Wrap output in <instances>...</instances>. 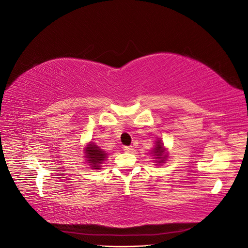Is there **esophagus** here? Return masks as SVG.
Segmentation results:
<instances>
[{
	"label": "esophagus",
	"mask_w": 248,
	"mask_h": 248,
	"mask_svg": "<svg viewBox=\"0 0 248 248\" xmlns=\"http://www.w3.org/2000/svg\"><path fill=\"white\" fill-rule=\"evenodd\" d=\"M124 151L130 153V152L133 151V147H132V146H125V147H124Z\"/></svg>",
	"instance_id": "1"
}]
</instances>
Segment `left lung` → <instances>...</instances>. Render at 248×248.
<instances>
[{"instance_id":"obj_1","label":"left lung","mask_w":248,"mask_h":248,"mask_svg":"<svg viewBox=\"0 0 248 248\" xmlns=\"http://www.w3.org/2000/svg\"><path fill=\"white\" fill-rule=\"evenodd\" d=\"M150 155L153 157L156 166H161L162 163H166L169 158V151L163 145L162 140L159 138L154 142V147L150 151Z\"/></svg>"}]
</instances>
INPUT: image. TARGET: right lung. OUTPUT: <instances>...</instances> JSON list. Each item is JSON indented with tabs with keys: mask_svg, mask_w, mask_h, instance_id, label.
I'll return each instance as SVG.
<instances>
[{
	"mask_svg": "<svg viewBox=\"0 0 248 248\" xmlns=\"http://www.w3.org/2000/svg\"><path fill=\"white\" fill-rule=\"evenodd\" d=\"M85 158L89 168L92 170H99L102 167V162L107 160L108 154L101 149L98 145H96L94 141H89L84 148Z\"/></svg>",
	"mask_w": 248,
	"mask_h": 248,
	"instance_id": "obj_1",
	"label": "right lung"
}]
</instances>
